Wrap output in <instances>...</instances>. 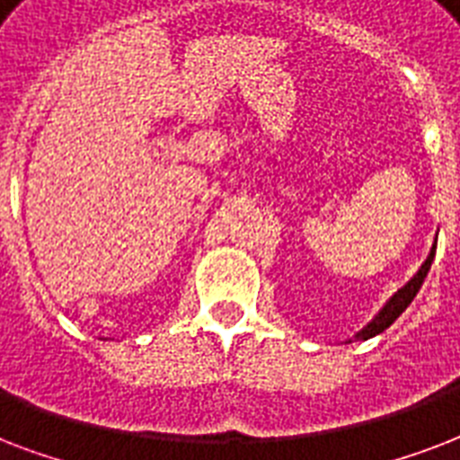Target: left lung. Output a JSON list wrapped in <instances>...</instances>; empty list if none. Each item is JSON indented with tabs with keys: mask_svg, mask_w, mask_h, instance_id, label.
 Listing matches in <instances>:
<instances>
[{
	"mask_svg": "<svg viewBox=\"0 0 460 460\" xmlns=\"http://www.w3.org/2000/svg\"><path fill=\"white\" fill-rule=\"evenodd\" d=\"M434 254H437V240H434L432 249H429V254H427L425 263H422V266L418 269V273H415V276H412V279L408 280V283H405L401 290H398V293H394V297H389V302H386V305L379 309V314H376L372 322L367 323L365 329L355 333V341H367V338L379 336L382 331L389 329L391 323L396 322L398 316L403 314L405 307L411 305L412 297L418 295V290L422 288V283H425L427 270H429V266H432V261H434ZM348 343H350V341H348Z\"/></svg>",
	"mask_w": 460,
	"mask_h": 460,
	"instance_id": "1",
	"label": "left lung"
}]
</instances>
